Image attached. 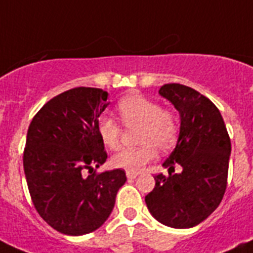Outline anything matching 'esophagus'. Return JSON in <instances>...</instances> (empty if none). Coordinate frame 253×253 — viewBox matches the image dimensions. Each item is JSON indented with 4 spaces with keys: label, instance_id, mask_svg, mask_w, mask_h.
Wrapping results in <instances>:
<instances>
[{
    "label": "esophagus",
    "instance_id": "obj_1",
    "mask_svg": "<svg viewBox=\"0 0 253 253\" xmlns=\"http://www.w3.org/2000/svg\"><path fill=\"white\" fill-rule=\"evenodd\" d=\"M126 175H127V178H128V179L132 180V179H135L137 175H139V173H136V171H127Z\"/></svg>",
    "mask_w": 253,
    "mask_h": 253
}]
</instances>
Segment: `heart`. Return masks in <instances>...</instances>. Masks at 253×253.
Masks as SVG:
<instances>
[{
    "instance_id": "obj_1",
    "label": "heart",
    "mask_w": 253,
    "mask_h": 253,
    "mask_svg": "<svg viewBox=\"0 0 253 253\" xmlns=\"http://www.w3.org/2000/svg\"><path fill=\"white\" fill-rule=\"evenodd\" d=\"M117 112L125 126H139L140 147L127 148L113 156L112 165L127 171L139 170L156 159L157 149L173 148L179 136V118L169 108H161L153 98L141 93H131L123 97ZM100 139L109 149H118L122 137V127L116 120L102 116L97 122Z\"/></svg>"
}]
</instances>
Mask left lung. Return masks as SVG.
Returning <instances> with one entry per match:
<instances>
[{"mask_svg":"<svg viewBox=\"0 0 253 253\" xmlns=\"http://www.w3.org/2000/svg\"><path fill=\"white\" fill-rule=\"evenodd\" d=\"M159 92L179 112L180 131L175 149L164 162L169 176H155L145 203L161 223L188 229L203 222L222 200L231 143L221 113L208 97L178 83L164 84ZM175 165L182 166V173H171Z\"/></svg>","mask_w":253,"mask_h":253,"instance_id":"1","label":"left lung"}]
</instances>
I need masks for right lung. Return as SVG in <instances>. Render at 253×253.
<instances>
[{"instance_id":"obj_1","label":"right lung","mask_w":253,"mask_h":253,"mask_svg":"<svg viewBox=\"0 0 253 253\" xmlns=\"http://www.w3.org/2000/svg\"><path fill=\"white\" fill-rule=\"evenodd\" d=\"M108 105L100 88H73L49 100L28 127L23 166L31 199L41 218L66 235L101 226L127 180L123 169L96 173L108 159L97 131Z\"/></svg>"}]
</instances>
